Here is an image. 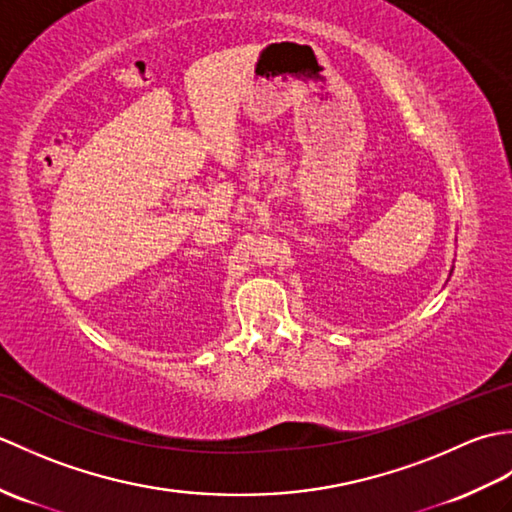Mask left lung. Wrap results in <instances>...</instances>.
I'll list each match as a JSON object with an SVG mask.
<instances>
[{
  "label": "left lung",
  "instance_id": "1",
  "mask_svg": "<svg viewBox=\"0 0 512 512\" xmlns=\"http://www.w3.org/2000/svg\"><path fill=\"white\" fill-rule=\"evenodd\" d=\"M451 273H453V268H451Z\"/></svg>",
  "mask_w": 512,
  "mask_h": 512
}]
</instances>
